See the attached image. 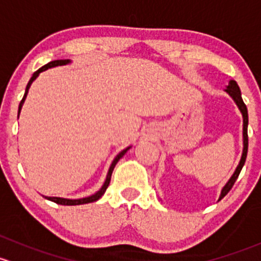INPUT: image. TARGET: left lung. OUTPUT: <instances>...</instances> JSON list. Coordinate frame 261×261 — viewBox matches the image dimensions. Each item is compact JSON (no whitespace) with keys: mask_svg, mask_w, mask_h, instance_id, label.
<instances>
[{"mask_svg":"<svg viewBox=\"0 0 261 261\" xmlns=\"http://www.w3.org/2000/svg\"><path fill=\"white\" fill-rule=\"evenodd\" d=\"M227 94L231 96V98L233 99V101L236 103V106H238V108L240 109L241 114H243V139H244V148H243V154H241V160L240 162H239L238 167H236L235 172H233L232 176L230 177V179L227 181V184L225 185L224 189L221 190V195H220L219 197V201L221 200V198H224L225 196L229 193V191L232 189L233 184H235V181L238 179L239 174H240L241 170H243L244 165H245V161H246V155H248V144H249V139H248V124H249V117H248V108H246L245 103H244L243 98H241V91H240V88H239L238 83L235 82V80H230L229 82V85L226 87V89H225Z\"/></svg>","mask_w":261,"mask_h":261,"instance_id":"8db88e82","label":"left lung"}]
</instances>
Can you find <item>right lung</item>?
Wrapping results in <instances>:
<instances>
[{
    "label": "right lung",
    "mask_w": 261,
    "mask_h": 261,
    "mask_svg": "<svg viewBox=\"0 0 261 261\" xmlns=\"http://www.w3.org/2000/svg\"><path fill=\"white\" fill-rule=\"evenodd\" d=\"M69 63H70V60H69V59H65V60H54V61H50L49 64H46V65H44V66H42V68H40L39 70H37V71H35L34 74H32V76H31L30 82L28 83V87H26V90H25V94H23V98H22V100L20 101V106H18V114H20V112H21V108H22V106H23V101H25L26 96H28L29 89H30V87H31L32 82H34V80L36 79L37 76H39V74H40V72H42V71L47 70V69H50V68H55V66L66 65V64H69ZM129 148H130V147H128V148L123 149L122 152H119V153H118L117 155H115V158H114V160H113V162H112L111 167H109L108 174H107V178H106V181H104L103 186H101V189H100V190H99V191H96V192L94 193V195H91V196H88V197H84V198H77V200H70V198H63V197H47V196H44V197H45V198H47V200L53 201V202H55V203H59V205H66V206H74V205H84V203L94 202V201L99 200V198H100L101 196L104 195V192H106L107 189H108V186H109V182H111V178H112V173H113V170H114L115 165H117V163H118V161H119L120 158H122L123 155L125 154V153H127V150L129 149Z\"/></svg>",
    "instance_id": "obj_1"
}]
</instances>
